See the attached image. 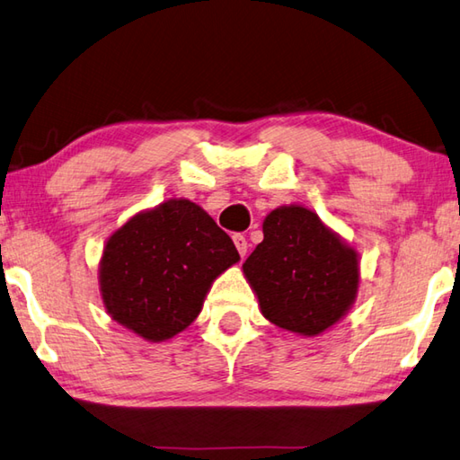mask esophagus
I'll use <instances>...</instances> for the list:
<instances>
[{
	"mask_svg": "<svg viewBox=\"0 0 460 460\" xmlns=\"http://www.w3.org/2000/svg\"><path fill=\"white\" fill-rule=\"evenodd\" d=\"M233 243H235V247H237V252H239V255L241 257H245V253H247V239H245V235H241V233H235V235H233Z\"/></svg>",
	"mask_w": 460,
	"mask_h": 460,
	"instance_id": "obj_1",
	"label": "esophagus"
}]
</instances>
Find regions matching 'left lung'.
I'll return each mask as SVG.
<instances>
[{
  "instance_id": "8db88e82",
  "label": "left lung",
  "mask_w": 460,
  "mask_h": 460,
  "mask_svg": "<svg viewBox=\"0 0 460 460\" xmlns=\"http://www.w3.org/2000/svg\"><path fill=\"white\" fill-rule=\"evenodd\" d=\"M261 314L283 330L315 336L354 304L358 255L305 207L265 217L263 241L243 263Z\"/></svg>"
}]
</instances>
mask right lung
<instances>
[{"label":"right lung","instance_id":"obj_1","mask_svg":"<svg viewBox=\"0 0 460 460\" xmlns=\"http://www.w3.org/2000/svg\"><path fill=\"white\" fill-rule=\"evenodd\" d=\"M237 261L231 237L201 207L172 199L108 239L100 291L112 320L163 341L195 320L217 275Z\"/></svg>","mask_w":460,"mask_h":460}]
</instances>
